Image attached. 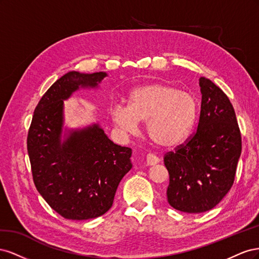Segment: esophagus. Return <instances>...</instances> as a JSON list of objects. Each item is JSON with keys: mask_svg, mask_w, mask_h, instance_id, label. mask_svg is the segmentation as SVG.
Returning a JSON list of instances; mask_svg holds the SVG:
<instances>
[{"mask_svg": "<svg viewBox=\"0 0 259 259\" xmlns=\"http://www.w3.org/2000/svg\"><path fill=\"white\" fill-rule=\"evenodd\" d=\"M159 162H160V159L156 155L151 154V153L147 154V158H146V164H147V165H149V166L155 165V164H158Z\"/></svg>", "mask_w": 259, "mask_h": 259, "instance_id": "34e87169", "label": "esophagus"}]
</instances>
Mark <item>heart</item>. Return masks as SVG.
<instances>
[{"instance_id":"b5f03b06","label":"heart","mask_w":259,"mask_h":259,"mask_svg":"<svg viewBox=\"0 0 259 259\" xmlns=\"http://www.w3.org/2000/svg\"><path fill=\"white\" fill-rule=\"evenodd\" d=\"M198 113L199 103L192 94L162 83L139 86L130 93L128 104H115L110 109L112 121L121 132L135 134L139 121H147L148 137L166 148L187 138Z\"/></svg>"}]
</instances>
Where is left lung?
<instances>
[{
  "label": "left lung",
  "instance_id": "8db88e82",
  "mask_svg": "<svg viewBox=\"0 0 259 259\" xmlns=\"http://www.w3.org/2000/svg\"><path fill=\"white\" fill-rule=\"evenodd\" d=\"M202 94L198 128L185 145L164 156L169 174L167 201L185 213L215 207L233 185L241 155V133L226 94L210 80H199Z\"/></svg>",
  "mask_w": 259,
  "mask_h": 259
}]
</instances>
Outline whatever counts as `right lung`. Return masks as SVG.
Masks as SVG:
<instances>
[{
	"label": "right lung",
	"mask_w": 259,
	"mask_h": 259,
	"mask_svg": "<svg viewBox=\"0 0 259 259\" xmlns=\"http://www.w3.org/2000/svg\"><path fill=\"white\" fill-rule=\"evenodd\" d=\"M107 75L103 71L62 75L38 101L28 133L37 191L54 210L72 221L107 213L121 179L133 166L132 149L113 144L99 123L64 127V101L80 89H98Z\"/></svg>",
	"instance_id": "right-lung-1"
}]
</instances>
